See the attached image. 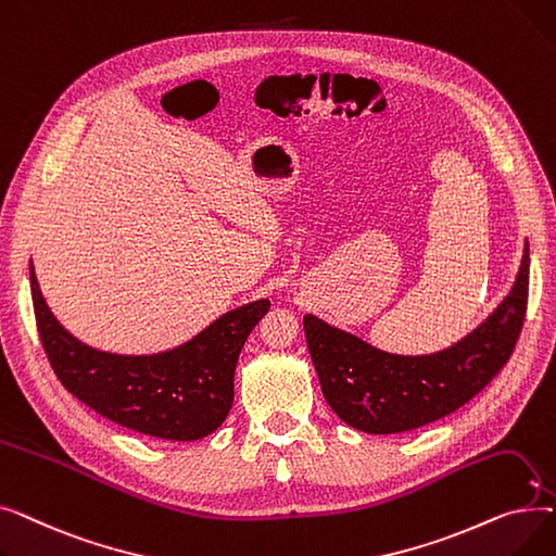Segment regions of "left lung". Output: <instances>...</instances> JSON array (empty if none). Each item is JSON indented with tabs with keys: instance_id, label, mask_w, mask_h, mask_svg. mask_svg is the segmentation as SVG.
Segmentation results:
<instances>
[{
	"instance_id": "1",
	"label": "left lung",
	"mask_w": 556,
	"mask_h": 556,
	"mask_svg": "<svg viewBox=\"0 0 556 556\" xmlns=\"http://www.w3.org/2000/svg\"><path fill=\"white\" fill-rule=\"evenodd\" d=\"M528 295L530 252L525 250L511 293L486 323L446 352L417 358L378 352L306 315V344L327 403L344 424L371 434L415 430L455 413L511 358Z\"/></svg>"
}]
</instances>
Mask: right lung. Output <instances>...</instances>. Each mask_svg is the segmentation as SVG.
<instances>
[{"label":"right lung","instance_id":"obj_1","mask_svg":"<svg viewBox=\"0 0 556 556\" xmlns=\"http://www.w3.org/2000/svg\"><path fill=\"white\" fill-rule=\"evenodd\" d=\"M31 298L45 354L65 390L114 424L173 442L200 440L225 421L241 349L270 308L268 300H258L225 313L166 354L116 356L78 342L58 325L34 266Z\"/></svg>","mask_w":556,"mask_h":556}]
</instances>
